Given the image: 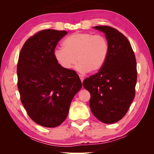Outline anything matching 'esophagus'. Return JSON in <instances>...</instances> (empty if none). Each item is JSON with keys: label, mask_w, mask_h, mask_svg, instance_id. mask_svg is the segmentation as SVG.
<instances>
[{"label": "esophagus", "mask_w": 154, "mask_h": 154, "mask_svg": "<svg viewBox=\"0 0 154 154\" xmlns=\"http://www.w3.org/2000/svg\"><path fill=\"white\" fill-rule=\"evenodd\" d=\"M79 78H80L81 81H82V82H83V80H84V77H83V75H79Z\"/></svg>", "instance_id": "obj_1"}]
</instances>
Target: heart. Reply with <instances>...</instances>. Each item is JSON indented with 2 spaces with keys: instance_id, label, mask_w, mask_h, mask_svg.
<instances>
[{
  "instance_id": "obj_1",
  "label": "heart",
  "mask_w": 154,
  "mask_h": 154,
  "mask_svg": "<svg viewBox=\"0 0 154 154\" xmlns=\"http://www.w3.org/2000/svg\"><path fill=\"white\" fill-rule=\"evenodd\" d=\"M64 48L54 51L59 66L66 71L77 67L81 72H96L105 64L109 53V41L105 36L90 32H75L62 42Z\"/></svg>"
}]
</instances>
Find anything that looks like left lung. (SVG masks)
I'll return each instance as SVG.
<instances>
[{
	"instance_id": "left-lung-1",
	"label": "left lung",
	"mask_w": 154,
	"mask_h": 154,
	"mask_svg": "<svg viewBox=\"0 0 154 154\" xmlns=\"http://www.w3.org/2000/svg\"><path fill=\"white\" fill-rule=\"evenodd\" d=\"M94 28L105 34L109 53L102 69L86 78L83 85L90 93V107L94 116L103 123L113 124L124 118L134 98L136 58L123 34L108 26Z\"/></svg>"
}]
</instances>
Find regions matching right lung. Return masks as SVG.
<instances>
[{
	"label": "right lung",
	"instance_id": "1",
	"mask_svg": "<svg viewBox=\"0 0 154 154\" xmlns=\"http://www.w3.org/2000/svg\"><path fill=\"white\" fill-rule=\"evenodd\" d=\"M66 31L47 29L30 36L21 49L17 66L20 100L30 118L48 128L66 118L74 96L82 86L73 70L57 63L54 53Z\"/></svg>",
	"mask_w": 154,
	"mask_h": 154
}]
</instances>
